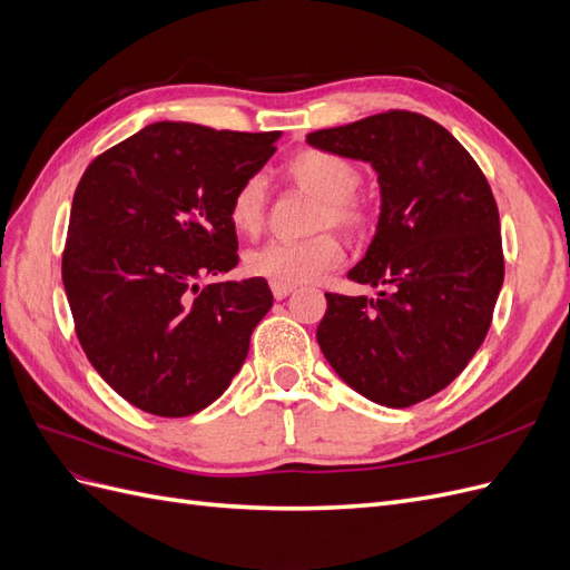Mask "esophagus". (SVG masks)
Instances as JSON below:
<instances>
[{
  "label": "esophagus",
  "mask_w": 570,
  "mask_h": 570,
  "mask_svg": "<svg viewBox=\"0 0 570 570\" xmlns=\"http://www.w3.org/2000/svg\"><path fill=\"white\" fill-rule=\"evenodd\" d=\"M271 289H273V297L275 299H285L287 295H292L295 292V285H283V283H271Z\"/></svg>",
  "instance_id": "obj_1"
}]
</instances>
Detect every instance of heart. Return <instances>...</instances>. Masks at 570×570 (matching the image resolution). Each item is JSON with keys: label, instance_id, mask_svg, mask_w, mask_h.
Masks as SVG:
<instances>
[{"label": "heart", "instance_id": "obj_1", "mask_svg": "<svg viewBox=\"0 0 570 570\" xmlns=\"http://www.w3.org/2000/svg\"><path fill=\"white\" fill-rule=\"evenodd\" d=\"M285 176L302 193L318 199L314 226H335L347 233H361L368 226V209L356 199L361 168L342 154L323 149H304L285 164ZM266 218V183L252 176L235 189L230 199V223L237 233L254 235ZM342 262V245L331 233L308 239H275L247 254L245 266L256 278L283 285L314 283Z\"/></svg>", "mask_w": 570, "mask_h": 570}]
</instances>
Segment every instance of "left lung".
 <instances>
[{
	"label": "left lung",
	"mask_w": 570,
	"mask_h": 570,
	"mask_svg": "<svg viewBox=\"0 0 570 570\" xmlns=\"http://www.w3.org/2000/svg\"><path fill=\"white\" fill-rule=\"evenodd\" d=\"M306 142L371 164L381 185L375 235L347 273L381 292H325L321 352L366 400L419 404L450 385L488 335L504 283L492 189L450 130L413 111L316 130Z\"/></svg>",
	"instance_id": "8db88e82"
}]
</instances>
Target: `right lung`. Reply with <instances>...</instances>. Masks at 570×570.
Wrapping results in <instances>:
<instances>
[{
  "label": "right lung",
  "mask_w": 570,
  "mask_h": 570,
  "mask_svg": "<svg viewBox=\"0 0 570 570\" xmlns=\"http://www.w3.org/2000/svg\"><path fill=\"white\" fill-rule=\"evenodd\" d=\"M278 140L159 120L82 174L63 287L90 364L132 406L193 416L243 368L271 287L247 278L199 289V281L237 266L230 199Z\"/></svg>",
  "instance_id": "1"
}]
</instances>
